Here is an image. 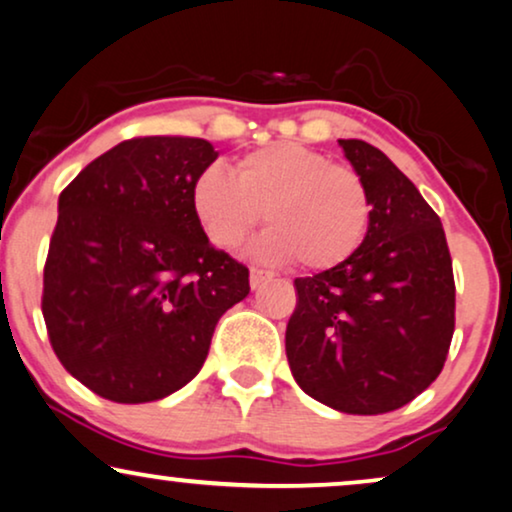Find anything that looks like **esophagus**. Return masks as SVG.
<instances>
[{"mask_svg": "<svg viewBox=\"0 0 512 512\" xmlns=\"http://www.w3.org/2000/svg\"><path fill=\"white\" fill-rule=\"evenodd\" d=\"M267 278H271V274L269 271H264V269H257V267H252L250 269V288L255 290V288H260L264 281H267Z\"/></svg>", "mask_w": 512, "mask_h": 512, "instance_id": "34e87169", "label": "esophagus"}]
</instances>
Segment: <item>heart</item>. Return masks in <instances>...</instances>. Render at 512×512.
I'll return each mask as SVG.
<instances>
[{
	"mask_svg": "<svg viewBox=\"0 0 512 512\" xmlns=\"http://www.w3.org/2000/svg\"><path fill=\"white\" fill-rule=\"evenodd\" d=\"M191 200L217 248H238L267 215L271 229L255 255L267 262L297 260L307 271L352 260L373 222V196L361 172L293 141L241 155L236 174L208 165L193 181Z\"/></svg>",
	"mask_w": 512,
	"mask_h": 512,
	"instance_id": "1",
	"label": "heart"
}]
</instances>
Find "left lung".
<instances>
[{"instance_id": "8db88e82", "label": "left lung", "mask_w": 512, "mask_h": 512, "mask_svg": "<svg viewBox=\"0 0 512 512\" xmlns=\"http://www.w3.org/2000/svg\"><path fill=\"white\" fill-rule=\"evenodd\" d=\"M373 196L357 255L295 278L286 328L295 383L342 413L401 409L442 373L456 326V283L437 212L378 148L340 139Z\"/></svg>"}]
</instances>
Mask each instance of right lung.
<instances>
[{
  "label": "right lung",
  "instance_id": "1",
  "mask_svg": "<svg viewBox=\"0 0 512 512\" xmlns=\"http://www.w3.org/2000/svg\"><path fill=\"white\" fill-rule=\"evenodd\" d=\"M210 141L134 137L92 160L58 198L42 314L63 368L103 399L144 404L196 378L248 267L212 248L193 181Z\"/></svg>",
  "mask_w": 512,
  "mask_h": 512
}]
</instances>
